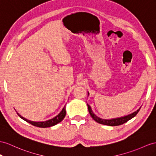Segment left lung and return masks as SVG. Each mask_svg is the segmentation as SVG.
Segmentation results:
<instances>
[{
	"mask_svg": "<svg viewBox=\"0 0 156 156\" xmlns=\"http://www.w3.org/2000/svg\"><path fill=\"white\" fill-rule=\"evenodd\" d=\"M87 95H89V93L87 92ZM87 107H88V111L89 113L91 115V117L93 118V119L95 121H96L97 122L99 123V124H102V125H108V126H119V125H121L122 124L128 121H129L132 118H133L134 117H135L136 115H137V113L139 112L140 109V108H139L137 111H136L135 112L131 113L129 115H126V116L122 117H120V118H117V119H109V120H106V119H102L99 118L98 117H97L95 115L93 111H91V109L90 106L87 104Z\"/></svg>",
	"mask_w": 156,
	"mask_h": 156,
	"instance_id": "1",
	"label": "left lung"
}]
</instances>
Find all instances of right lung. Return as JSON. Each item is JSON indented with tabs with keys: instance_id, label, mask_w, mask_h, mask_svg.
I'll return each instance as SVG.
<instances>
[{
	"instance_id": "obj_1",
	"label": "right lung",
	"mask_w": 156,
	"mask_h": 156,
	"mask_svg": "<svg viewBox=\"0 0 156 156\" xmlns=\"http://www.w3.org/2000/svg\"><path fill=\"white\" fill-rule=\"evenodd\" d=\"M18 116L20 117L21 119H22L23 120H24L25 121L27 122L28 123L31 124L35 126H37V127H40V128H47V127H50L52 126H54L55 125H57L58 122H61L63 119L65 117L66 115V109H65V106L63 107L62 110L61 111V112L57 116H56L55 117H54L53 119H51L50 120H48L47 121H44V122H34V121H29V120H27L26 119L22 117L21 115H20L18 113H17Z\"/></svg>"
}]
</instances>
